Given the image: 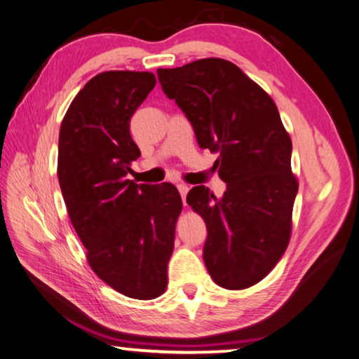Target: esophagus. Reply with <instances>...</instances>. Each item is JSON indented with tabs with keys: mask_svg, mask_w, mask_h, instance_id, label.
<instances>
[{
	"mask_svg": "<svg viewBox=\"0 0 359 359\" xmlns=\"http://www.w3.org/2000/svg\"><path fill=\"white\" fill-rule=\"evenodd\" d=\"M177 189H179V193H180V196H182V198H183V203L187 205L185 198H187V194H188V191H189V187H188V185H185V183H179V185H177Z\"/></svg>",
	"mask_w": 359,
	"mask_h": 359,
	"instance_id": "1",
	"label": "esophagus"
}]
</instances>
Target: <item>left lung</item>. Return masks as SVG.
<instances>
[{
    "instance_id": "left-lung-1",
    "label": "left lung",
    "mask_w": 359,
    "mask_h": 359,
    "mask_svg": "<svg viewBox=\"0 0 359 359\" xmlns=\"http://www.w3.org/2000/svg\"><path fill=\"white\" fill-rule=\"evenodd\" d=\"M157 76L193 125L198 147L219 153L214 165L226 182L219 200L203 185L187 196L208 229L206 269L220 287H251L275 268L292 232L298 180L290 168L292 140L278 108L222 57L157 69Z\"/></svg>"
}]
</instances>
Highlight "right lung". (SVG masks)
Masks as SVG:
<instances>
[{
  "label": "right lung",
  "instance_id": "obj_1",
  "mask_svg": "<svg viewBox=\"0 0 359 359\" xmlns=\"http://www.w3.org/2000/svg\"><path fill=\"white\" fill-rule=\"evenodd\" d=\"M156 86L149 72L110 70L91 78L61 122L57 180L90 268L119 294L161 297L182 198L172 183L128 180L140 149L130 121Z\"/></svg>",
  "mask_w": 359,
  "mask_h": 359
}]
</instances>
